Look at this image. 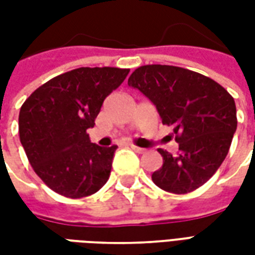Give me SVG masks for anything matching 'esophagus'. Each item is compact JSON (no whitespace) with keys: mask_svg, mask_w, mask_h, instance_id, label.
Returning a JSON list of instances; mask_svg holds the SVG:
<instances>
[{"mask_svg":"<svg viewBox=\"0 0 255 255\" xmlns=\"http://www.w3.org/2000/svg\"><path fill=\"white\" fill-rule=\"evenodd\" d=\"M129 147L135 151V153H139V154H142L146 151V149H142V147H139V146H135V144H129Z\"/></svg>","mask_w":255,"mask_h":255,"instance_id":"esophagus-1","label":"esophagus"}]
</instances>
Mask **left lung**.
Instances as JSON below:
<instances>
[{"label": "left lung", "mask_w": 255, "mask_h": 255, "mask_svg": "<svg viewBox=\"0 0 255 255\" xmlns=\"http://www.w3.org/2000/svg\"><path fill=\"white\" fill-rule=\"evenodd\" d=\"M128 86L154 104L179 143L176 155L158 149L162 166L151 175L155 186L173 194L201 187L228 154L238 126L232 95L205 75L160 64L136 68Z\"/></svg>", "instance_id": "1"}]
</instances>
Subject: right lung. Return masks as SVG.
<instances>
[{"mask_svg":"<svg viewBox=\"0 0 255 255\" xmlns=\"http://www.w3.org/2000/svg\"><path fill=\"white\" fill-rule=\"evenodd\" d=\"M128 72L113 67L72 69L42 84L21 105L20 142L32 169L54 192L89 197L108 182L117 146L91 143L87 129Z\"/></svg>","mask_w":255,"mask_h":255,"instance_id":"obj_1","label":"right lung"}]
</instances>
